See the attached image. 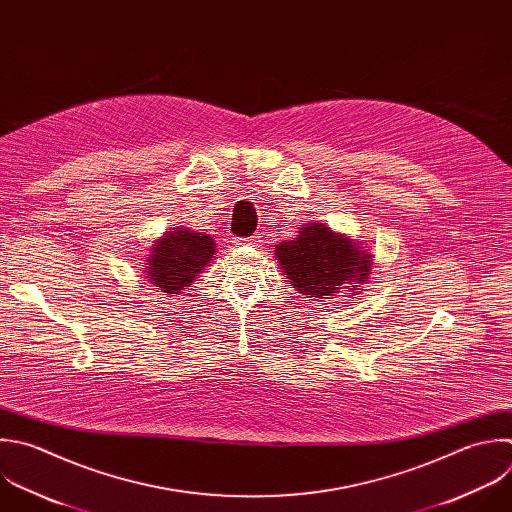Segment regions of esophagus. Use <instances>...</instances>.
Segmentation results:
<instances>
[{"instance_id":"1","label":"esophagus","mask_w":512,"mask_h":512,"mask_svg":"<svg viewBox=\"0 0 512 512\" xmlns=\"http://www.w3.org/2000/svg\"><path fill=\"white\" fill-rule=\"evenodd\" d=\"M234 244L236 246H260L262 244V236L254 234L250 238H234Z\"/></svg>"}]
</instances>
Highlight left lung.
I'll use <instances>...</instances> for the list:
<instances>
[{
	"label": "left lung",
	"mask_w": 512,
	"mask_h": 512,
	"mask_svg": "<svg viewBox=\"0 0 512 512\" xmlns=\"http://www.w3.org/2000/svg\"><path fill=\"white\" fill-rule=\"evenodd\" d=\"M276 258L292 288L308 298H326L342 288L360 290L358 286L370 276L374 256L352 238L312 222L302 226L296 238L280 242Z\"/></svg>",
	"instance_id": "1"
}]
</instances>
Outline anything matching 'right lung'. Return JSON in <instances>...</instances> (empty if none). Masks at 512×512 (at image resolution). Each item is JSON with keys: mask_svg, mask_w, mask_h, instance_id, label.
<instances>
[{"mask_svg": "<svg viewBox=\"0 0 512 512\" xmlns=\"http://www.w3.org/2000/svg\"><path fill=\"white\" fill-rule=\"evenodd\" d=\"M214 252L216 244L212 236L186 228H172L164 238L152 244L144 272L158 290L180 294V290L190 286L208 266Z\"/></svg>", "mask_w": 512, "mask_h": 512, "instance_id": "obj_1", "label": "right lung"}]
</instances>
